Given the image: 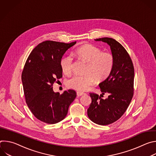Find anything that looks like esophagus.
<instances>
[{"label":"esophagus","mask_w":156,"mask_h":156,"mask_svg":"<svg viewBox=\"0 0 156 156\" xmlns=\"http://www.w3.org/2000/svg\"><path fill=\"white\" fill-rule=\"evenodd\" d=\"M84 93H82V92H77L76 93V95L77 96H83L84 95Z\"/></svg>","instance_id":"1"}]
</instances>
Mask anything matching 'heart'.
I'll list each match as a JSON object with an SVG mask.
<instances>
[{"label":"heart","mask_w":156,"mask_h":156,"mask_svg":"<svg viewBox=\"0 0 156 156\" xmlns=\"http://www.w3.org/2000/svg\"><path fill=\"white\" fill-rule=\"evenodd\" d=\"M75 55L87 63L84 75H74L67 81V86L73 90L84 91L96 81L101 82L106 80L112 73L114 66V57L109 52L102 50L92 44H85L75 52ZM73 66V58L69 55L60 61V67L65 75H70Z\"/></svg>","instance_id":"b5f03b06"}]
</instances>
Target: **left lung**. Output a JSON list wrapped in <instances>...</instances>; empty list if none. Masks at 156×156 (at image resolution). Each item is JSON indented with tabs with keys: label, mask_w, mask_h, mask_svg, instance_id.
Masks as SVG:
<instances>
[{
	"label": "left lung",
	"mask_w": 156,
	"mask_h": 156,
	"mask_svg": "<svg viewBox=\"0 0 156 156\" xmlns=\"http://www.w3.org/2000/svg\"><path fill=\"white\" fill-rule=\"evenodd\" d=\"M94 40L108 44L115 62L110 76L99 84L102 94H90L92 102L87 109V116L96 124L107 125L119 120L130 104L134 91V67L128 53L116 40L110 37ZM104 94L109 96L102 99Z\"/></svg>",
	"instance_id": "1"
}]
</instances>
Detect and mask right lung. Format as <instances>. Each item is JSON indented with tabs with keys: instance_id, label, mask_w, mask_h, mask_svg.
<instances>
[{
	"instance_id": "right-lung-1",
	"label": "right lung",
	"mask_w": 156,
	"mask_h": 156,
	"mask_svg": "<svg viewBox=\"0 0 156 156\" xmlns=\"http://www.w3.org/2000/svg\"><path fill=\"white\" fill-rule=\"evenodd\" d=\"M75 42L64 43L46 41L31 51L21 74L26 102L36 119L48 124L63 120L76 96L74 90L62 94L53 91V84L62 77L60 61Z\"/></svg>"
}]
</instances>
